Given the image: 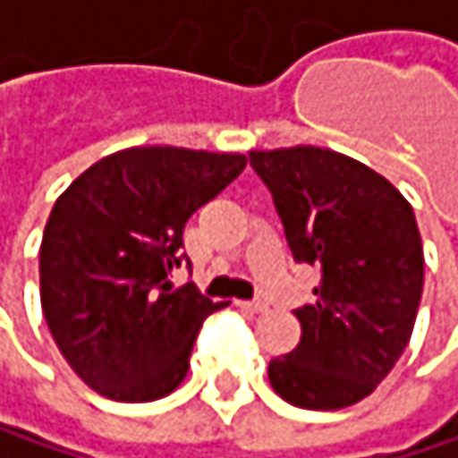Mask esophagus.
<instances>
[{"mask_svg":"<svg viewBox=\"0 0 458 458\" xmlns=\"http://www.w3.org/2000/svg\"><path fill=\"white\" fill-rule=\"evenodd\" d=\"M236 308L244 310V313H263V310H267V305H263V302H244V299H242V302H236Z\"/></svg>","mask_w":458,"mask_h":458,"instance_id":"1","label":"esophagus"}]
</instances>
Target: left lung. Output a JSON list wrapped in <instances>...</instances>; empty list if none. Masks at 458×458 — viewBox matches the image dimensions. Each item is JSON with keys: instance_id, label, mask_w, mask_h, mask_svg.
Segmentation results:
<instances>
[{"instance_id": "8db88e82", "label": "left lung", "mask_w": 458, "mask_h": 458, "mask_svg": "<svg viewBox=\"0 0 458 458\" xmlns=\"http://www.w3.org/2000/svg\"><path fill=\"white\" fill-rule=\"evenodd\" d=\"M296 260L321 267L302 338L269 362L275 393L302 410L368 398L407 349L423 293V244L410 200L377 170L329 148L250 150Z\"/></svg>"}]
</instances>
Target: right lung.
Returning a JSON list of instances; mask_svg holds the SVG:
<instances>
[{
  "label": "right lung",
  "mask_w": 458,
  "mask_h": 458,
  "mask_svg": "<svg viewBox=\"0 0 458 458\" xmlns=\"http://www.w3.org/2000/svg\"><path fill=\"white\" fill-rule=\"evenodd\" d=\"M247 165L244 153L140 145L87 167L48 214L40 305L73 374L112 401L170 395L211 302L175 288L183 225Z\"/></svg>",
  "instance_id": "obj_1"
}]
</instances>
